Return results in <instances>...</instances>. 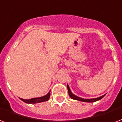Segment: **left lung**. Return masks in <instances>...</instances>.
Wrapping results in <instances>:
<instances>
[{
	"instance_id": "1",
	"label": "left lung",
	"mask_w": 122,
	"mask_h": 122,
	"mask_svg": "<svg viewBox=\"0 0 122 122\" xmlns=\"http://www.w3.org/2000/svg\"><path fill=\"white\" fill-rule=\"evenodd\" d=\"M67 89H68V94L70 96V97L72 99H74V100H79V101H81V102H96V101H98V100H101L102 98H103L105 96V95L102 96H100L99 98H93V99H83V98H79V97H77L76 96H75L74 94H73L72 93V92L70 91V89L69 88V86H68V85H67Z\"/></svg>"
}]
</instances>
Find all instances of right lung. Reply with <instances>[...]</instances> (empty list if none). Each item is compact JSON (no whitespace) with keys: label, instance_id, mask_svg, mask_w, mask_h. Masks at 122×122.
Segmentation results:
<instances>
[{"label":"right lung","instance_id":"obj_1","mask_svg":"<svg viewBox=\"0 0 122 122\" xmlns=\"http://www.w3.org/2000/svg\"><path fill=\"white\" fill-rule=\"evenodd\" d=\"M50 96V92H48L46 95L44 96L43 97L34 98H32V99H30V100H24V99L20 98V100L23 101L24 102L26 103H41L48 101L49 100Z\"/></svg>","mask_w":122,"mask_h":122}]
</instances>
